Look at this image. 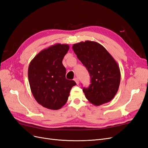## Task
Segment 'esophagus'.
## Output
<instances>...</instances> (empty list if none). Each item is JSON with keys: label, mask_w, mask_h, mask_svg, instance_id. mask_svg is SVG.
I'll return each instance as SVG.
<instances>
[{"label": "esophagus", "mask_w": 148, "mask_h": 148, "mask_svg": "<svg viewBox=\"0 0 148 148\" xmlns=\"http://www.w3.org/2000/svg\"><path fill=\"white\" fill-rule=\"evenodd\" d=\"M74 81L76 82V83H77V84H79V80H78V78H75L74 79Z\"/></svg>", "instance_id": "34e87169"}]
</instances>
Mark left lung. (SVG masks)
I'll return each instance as SVG.
<instances>
[{
  "instance_id": "left-lung-1",
  "label": "left lung",
  "mask_w": 148,
  "mask_h": 148,
  "mask_svg": "<svg viewBox=\"0 0 148 148\" xmlns=\"http://www.w3.org/2000/svg\"><path fill=\"white\" fill-rule=\"evenodd\" d=\"M72 49L91 77L89 88L83 89L86 99L95 106L110 101L117 94L120 83L117 62L97 42L82 41L74 44Z\"/></svg>"
}]
</instances>
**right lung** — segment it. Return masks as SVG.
Wrapping results in <instances>:
<instances>
[{"instance_id": "1", "label": "right lung", "mask_w": 148, "mask_h": 148, "mask_svg": "<svg viewBox=\"0 0 148 148\" xmlns=\"http://www.w3.org/2000/svg\"><path fill=\"white\" fill-rule=\"evenodd\" d=\"M68 44H56L44 49L31 61L28 76L31 92L40 105L58 110L68 100L76 83L66 79V69L62 64L69 50Z\"/></svg>"}]
</instances>
